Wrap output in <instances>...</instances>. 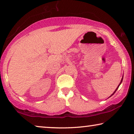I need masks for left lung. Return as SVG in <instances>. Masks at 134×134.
<instances>
[{"mask_svg":"<svg viewBox=\"0 0 134 134\" xmlns=\"http://www.w3.org/2000/svg\"><path fill=\"white\" fill-rule=\"evenodd\" d=\"M122 80H123V77H122V80H121V82H120V83H119V86H118V87H117V88H116V89L115 90V92H113V94H112V95H111V96H112V95H113V94H114L115 92H116V90H118V87H119V86H120V85H121V83H122Z\"/></svg>","mask_w":134,"mask_h":134,"instance_id":"8db88e82","label":"left lung"}]
</instances>
